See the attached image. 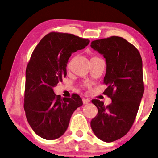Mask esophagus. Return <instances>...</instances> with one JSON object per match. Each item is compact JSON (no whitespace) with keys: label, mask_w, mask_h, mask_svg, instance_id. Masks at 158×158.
Masks as SVG:
<instances>
[{"label":"esophagus","mask_w":158,"mask_h":158,"mask_svg":"<svg viewBox=\"0 0 158 158\" xmlns=\"http://www.w3.org/2000/svg\"><path fill=\"white\" fill-rule=\"evenodd\" d=\"M82 101H83V104H88L89 102H90V100L89 99H83Z\"/></svg>","instance_id":"34e87169"}]
</instances>
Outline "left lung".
<instances>
[{"label": "left lung", "instance_id": "obj_1", "mask_svg": "<svg viewBox=\"0 0 158 158\" xmlns=\"http://www.w3.org/2000/svg\"><path fill=\"white\" fill-rule=\"evenodd\" d=\"M90 46L106 59L104 93L112 99L107 106L92 100L98 113L90 126L99 139L112 142L128 133L136 117L144 90L142 60L137 48L119 36L93 41Z\"/></svg>", "mask_w": 158, "mask_h": 158}]
</instances>
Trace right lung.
Wrapping results in <instances>:
<instances>
[{
	"label": "right lung",
	"mask_w": 158,
	"mask_h": 158,
	"mask_svg": "<svg viewBox=\"0 0 158 158\" xmlns=\"http://www.w3.org/2000/svg\"><path fill=\"white\" fill-rule=\"evenodd\" d=\"M89 43L71 34L51 32L33 51L25 71L24 109L31 128L42 138L52 140L62 136L74 111L83 105L78 94L61 98L53 88L66 77L72 53Z\"/></svg>",
	"instance_id": "right-lung-1"
}]
</instances>
